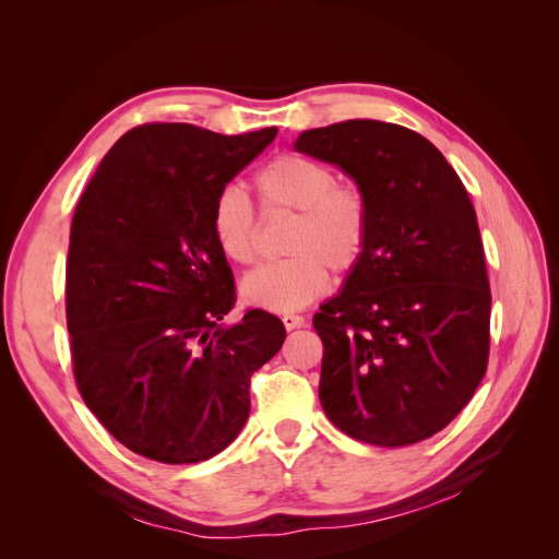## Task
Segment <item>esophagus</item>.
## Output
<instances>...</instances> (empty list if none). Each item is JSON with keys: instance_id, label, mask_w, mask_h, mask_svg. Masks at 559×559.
<instances>
[{"instance_id": "obj_1", "label": "esophagus", "mask_w": 559, "mask_h": 559, "mask_svg": "<svg viewBox=\"0 0 559 559\" xmlns=\"http://www.w3.org/2000/svg\"><path fill=\"white\" fill-rule=\"evenodd\" d=\"M282 321H284V329L286 331H294V329H300L302 324H306V319H302L300 314H294V312H286L282 317Z\"/></svg>"}]
</instances>
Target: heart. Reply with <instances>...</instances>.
I'll list each match as a JSON object with an SVG mask.
<instances>
[{
  "label": "heart",
  "mask_w": 559,
  "mask_h": 559,
  "mask_svg": "<svg viewBox=\"0 0 559 559\" xmlns=\"http://www.w3.org/2000/svg\"><path fill=\"white\" fill-rule=\"evenodd\" d=\"M265 214H294L284 240L289 259L253 270L240 286L247 302L263 310L306 308L329 289V270L349 275L368 249L373 212L354 183H337L329 165L300 154H282L257 175ZM210 228L224 257L238 265L257 263L261 224L238 186H224L212 200Z\"/></svg>",
  "instance_id": "obj_1"
}]
</instances>
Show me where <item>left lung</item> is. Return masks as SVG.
<instances>
[{
	"instance_id": "left-lung-1",
	"label": "left lung",
	"mask_w": 559,
	"mask_h": 559,
	"mask_svg": "<svg viewBox=\"0 0 559 559\" xmlns=\"http://www.w3.org/2000/svg\"><path fill=\"white\" fill-rule=\"evenodd\" d=\"M296 148L341 165L373 212L364 261L312 319L319 401L357 441H425L487 370L492 294L476 210L441 151L403 126L357 118L306 130Z\"/></svg>"
}]
</instances>
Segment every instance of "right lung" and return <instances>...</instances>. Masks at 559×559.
I'll return each mask as SVG.
<instances>
[{
	"label": "right lung",
	"instance_id": "right-lung-1",
	"mask_svg": "<svg viewBox=\"0 0 559 559\" xmlns=\"http://www.w3.org/2000/svg\"><path fill=\"white\" fill-rule=\"evenodd\" d=\"M275 134L144 123L79 198L64 277L74 380L116 441L154 462L195 464L228 448L249 415L251 376L284 343V324L263 310L218 326L235 280L210 228L214 195Z\"/></svg>",
	"mask_w": 559,
	"mask_h": 559
}]
</instances>
